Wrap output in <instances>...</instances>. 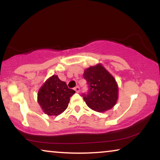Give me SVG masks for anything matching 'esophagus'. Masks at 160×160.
I'll use <instances>...</instances> for the list:
<instances>
[{"label": "esophagus", "instance_id": "esophagus-1", "mask_svg": "<svg viewBox=\"0 0 160 160\" xmlns=\"http://www.w3.org/2000/svg\"><path fill=\"white\" fill-rule=\"evenodd\" d=\"M74 90H75L76 92H80V87H76L75 88H74Z\"/></svg>", "mask_w": 160, "mask_h": 160}]
</instances>
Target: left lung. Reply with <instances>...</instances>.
Returning a JSON list of instances; mask_svg holds the SVG:
<instances>
[{
    "label": "left lung",
    "mask_w": 160,
    "mask_h": 160,
    "mask_svg": "<svg viewBox=\"0 0 160 160\" xmlns=\"http://www.w3.org/2000/svg\"><path fill=\"white\" fill-rule=\"evenodd\" d=\"M83 76L89 89L82 96L89 108L98 112L112 108L118 99V85L113 76L101 64L87 68Z\"/></svg>",
    "instance_id": "obj_1"
}]
</instances>
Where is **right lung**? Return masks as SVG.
I'll return each mask as SVG.
<instances>
[{
    "instance_id": "add662e5",
    "label": "right lung",
    "mask_w": 160,
    "mask_h": 160,
    "mask_svg": "<svg viewBox=\"0 0 160 160\" xmlns=\"http://www.w3.org/2000/svg\"><path fill=\"white\" fill-rule=\"evenodd\" d=\"M75 91L66 83L53 75L46 81L38 92V102L43 112L49 116H58L68 106L70 98Z\"/></svg>"
}]
</instances>
